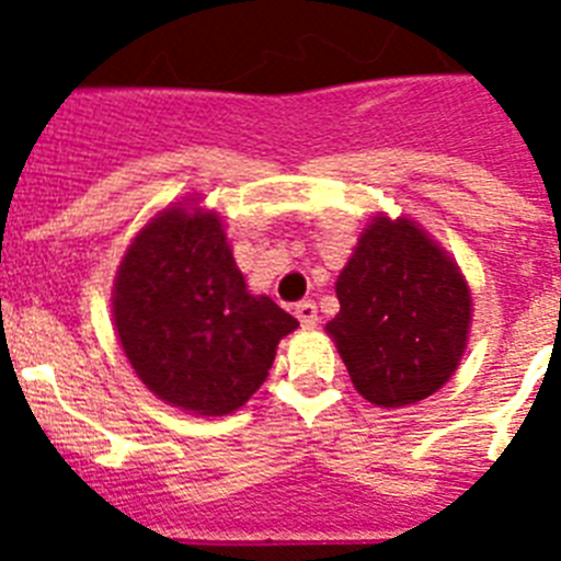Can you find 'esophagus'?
Masks as SVG:
<instances>
[{"label": "esophagus", "instance_id": "1", "mask_svg": "<svg viewBox=\"0 0 561 561\" xmlns=\"http://www.w3.org/2000/svg\"><path fill=\"white\" fill-rule=\"evenodd\" d=\"M295 314H297V320H300V325H304V329H314L317 320H320V317H317L314 300H300V304L295 306Z\"/></svg>", "mask_w": 561, "mask_h": 561}]
</instances>
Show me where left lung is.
Returning <instances> with one entry per match:
<instances>
[{
  "instance_id": "8db88e82",
  "label": "left lung",
  "mask_w": 561,
  "mask_h": 561,
  "mask_svg": "<svg viewBox=\"0 0 561 561\" xmlns=\"http://www.w3.org/2000/svg\"><path fill=\"white\" fill-rule=\"evenodd\" d=\"M325 325L351 381L379 408L427 399L458 368L472 297L458 266L413 221L376 219L336 280Z\"/></svg>"
}]
</instances>
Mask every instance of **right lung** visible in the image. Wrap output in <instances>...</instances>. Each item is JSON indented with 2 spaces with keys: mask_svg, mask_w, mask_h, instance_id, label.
I'll return each instance as SVG.
<instances>
[{
  "mask_svg": "<svg viewBox=\"0 0 561 561\" xmlns=\"http://www.w3.org/2000/svg\"><path fill=\"white\" fill-rule=\"evenodd\" d=\"M114 325L151 393L202 415L238 410L270 376L297 320L252 297L219 216L160 213L134 238L114 284Z\"/></svg>",
  "mask_w": 561,
  "mask_h": 561,
  "instance_id": "obj_1",
  "label": "right lung"
}]
</instances>
